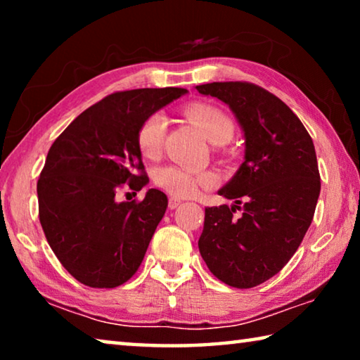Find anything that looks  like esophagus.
Instances as JSON below:
<instances>
[{
    "label": "esophagus",
    "mask_w": 360,
    "mask_h": 360,
    "mask_svg": "<svg viewBox=\"0 0 360 360\" xmlns=\"http://www.w3.org/2000/svg\"><path fill=\"white\" fill-rule=\"evenodd\" d=\"M181 203H182V202H181L179 198H174V197H172V198L168 200V208H169V210H176Z\"/></svg>",
    "instance_id": "esophagus-1"
}]
</instances>
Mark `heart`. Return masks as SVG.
I'll use <instances>...</instances> for the list:
<instances>
[{"label":"heart","mask_w":360,"mask_h":360,"mask_svg":"<svg viewBox=\"0 0 360 360\" xmlns=\"http://www.w3.org/2000/svg\"><path fill=\"white\" fill-rule=\"evenodd\" d=\"M184 112L203 135L214 144H224L235 133V124L222 109L206 103H192ZM167 133V119L162 112H152L146 117L136 131V146L141 155L154 160L162 152ZM155 184L173 197H191L198 187H210L216 182L214 173L206 169H192L178 165L158 168L154 174Z\"/></svg>","instance_id":"b5f03b06"}]
</instances>
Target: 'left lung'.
<instances>
[{
    "mask_svg": "<svg viewBox=\"0 0 360 360\" xmlns=\"http://www.w3.org/2000/svg\"><path fill=\"white\" fill-rule=\"evenodd\" d=\"M197 90L227 103L246 139L245 162L219 191L235 205L205 210L200 254L222 283L255 288L281 271L311 225L321 192L313 139L292 109L259 85L211 82Z\"/></svg>",
    "mask_w": 360,
    "mask_h": 360,
    "instance_id": "1",
    "label": "left lung"
}]
</instances>
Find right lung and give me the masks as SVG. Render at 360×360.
Here are the masks:
<instances>
[{
  "instance_id": "right-lung-1",
  "label": "right lung",
  "mask_w": 360,
  "mask_h": 360,
  "mask_svg": "<svg viewBox=\"0 0 360 360\" xmlns=\"http://www.w3.org/2000/svg\"><path fill=\"white\" fill-rule=\"evenodd\" d=\"M186 89L115 92L85 109L49 149L38 179L39 222L49 246L71 276L111 289L135 275L165 214L167 195L149 188L143 200L115 202L124 187L149 181L136 131L149 114Z\"/></svg>"
}]
</instances>
